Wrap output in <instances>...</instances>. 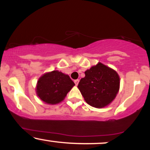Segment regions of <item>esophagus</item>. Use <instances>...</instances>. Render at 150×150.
<instances>
[{
  "mask_svg": "<svg viewBox=\"0 0 150 150\" xmlns=\"http://www.w3.org/2000/svg\"><path fill=\"white\" fill-rule=\"evenodd\" d=\"M79 82H80V80H75V81H74V82H75V85H78Z\"/></svg>",
  "mask_w": 150,
  "mask_h": 150,
  "instance_id": "34e87169",
  "label": "esophagus"
}]
</instances>
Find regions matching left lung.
Segmentation results:
<instances>
[{
  "mask_svg": "<svg viewBox=\"0 0 150 150\" xmlns=\"http://www.w3.org/2000/svg\"><path fill=\"white\" fill-rule=\"evenodd\" d=\"M85 73L77 87L86 102L96 108L109 104L119 89L120 78L116 72L99 63Z\"/></svg>",
  "mask_w": 150,
  "mask_h": 150,
  "instance_id": "1",
  "label": "left lung"
}]
</instances>
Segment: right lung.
I'll return each instance as SVG.
<instances>
[{
	"label": "right lung",
	"mask_w": 150,
	"mask_h": 150,
	"mask_svg": "<svg viewBox=\"0 0 150 150\" xmlns=\"http://www.w3.org/2000/svg\"><path fill=\"white\" fill-rule=\"evenodd\" d=\"M75 85L68 75L58 70L46 73L39 79L37 93L39 97L49 104H56L64 99Z\"/></svg>",
	"instance_id": "obj_1"
}]
</instances>
